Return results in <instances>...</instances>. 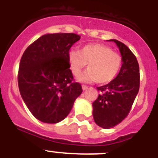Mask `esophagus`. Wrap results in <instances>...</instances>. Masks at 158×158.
<instances>
[{"label": "esophagus", "mask_w": 158, "mask_h": 158, "mask_svg": "<svg viewBox=\"0 0 158 158\" xmlns=\"http://www.w3.org/2000/svg\"><path fill=\"white\" fill-rule=\"evenodd\" d=\"M88 86L87 85H82V89H83V90H86V89H88Z\"/></svg>", "instance_id": "obj_1"}]
</instances>
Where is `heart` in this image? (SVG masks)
Instances as JSON below:
<instances>
[{
    "instance_id": "1",
    "label": "heart",
    "mask_w": 158,
    "mask_h": 158,
    "mask_svg": "<svg viewBox=\"0 0 158 158\" xmlns=\"http://www.w3.org/2000/svg\"><path fill=\"white\" fill-rule=\"evenodd\" d=\"M69 69L74 76H78L88 63V70L81 80L95 81L100 85L111 82L116 77L123 65L121 55L111 47L100 43H89L68 54Z\"/></svg>"
}]
</instances>
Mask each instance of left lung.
<instances>
[{
  "instance_id": "1",
  "label": "left lung",
  "mask_w": 158,
  "mask_h": 158,
  "mask_svg": "<svg viewBox=\"0 0 158 158\" xmlns=\"http://www.w3.org/2000/svg\"><path fill=\"white\" fill-rule=\"evenodd\" d=\"M111 41L119 49L122 67L114 80L97 87L100 94L93 103L95 123L104 129L114 127L127 116L140 86L139 65L135 55L124 43L116 40Z\"/></svg>"
}]
</instances>
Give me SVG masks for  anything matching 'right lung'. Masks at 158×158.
Masks as SVG:
<instances>
[{
	"mask_svg": "<svg viewBox=\"0 0 158 158\" xmlns=\"http://www.w3.org/2000/svg\"><path fill=\"white\" fill-rule=\"evenodd\" d=\"M74 33H54L32 43L20 59L19 93L31 114L39 120L56 123L69 115L82 93L69 69V49L80 40Z\"/></svg>",
	"mask_w": 158,
	"mask_h": 158,
	"instance_id": "right-lung-1",
	"label": "right lung"
}]
</instances>
